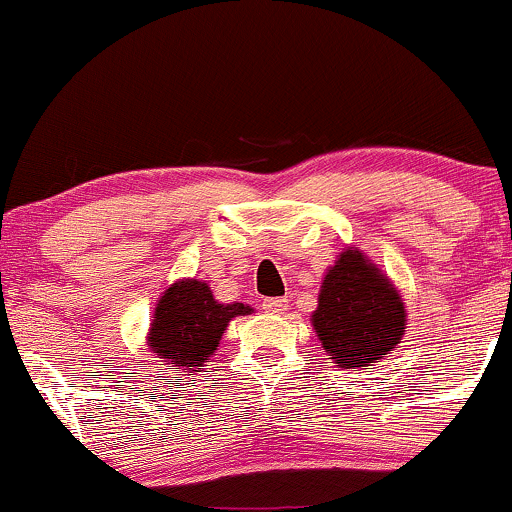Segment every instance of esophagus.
I'll use <instances>...</instances> for the list:
<instances>
[{
    "label": "esophagus",
    "instance_id": "obj_1",
    "mask_svg": "<svg viewBox=\"0 0 512 512\" xmlns=\"http://www.w3.org/2000/svg\"><path fill=\"white\" fill-rule=\"evenodd\" d=\"M262 310L269 312V315H283L288 310V300L286 298H269L262 303Z\"/></svg>",
    "mask_w": 512,
    "mask_h": 512
}]
</instances>
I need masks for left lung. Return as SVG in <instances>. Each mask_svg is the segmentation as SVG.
Here are the masks:
<instances>
[{"instance_id": "1", "label": "left lung", "mask_w": 512, "mask_h": 512, "mask_svg": "<svg viewBox=\"0 0 512 512\" xmlns=\"http://www.w3.org/2000/svg\"><path fill=\"white\" fill-rule=\"evenodd\" d=\"M405 305L389 276L365 252L348 248L324 274L312 312L324 353L343 369H369L398 346Z\"/></svg>"}]
</instances>
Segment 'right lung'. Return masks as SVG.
<instances>
[{
	"label": "right lung",
	"instance_id": "1",
	"mask_svg": "<svg viewBox=\"0 0 512 512\" xmlns=\"http://www.w3.org/2000/svg\"><path fill=\"white\" fill-rule=\"evenodd\" d=\"M250 312L252 307L243 303H217L205 281L181 279L159 298L147 346L174 369L200 372L219 348L231 319Z\"/></svg>",
	"mask_w": 512,
	"mask_h": 512
}]
</instances>
